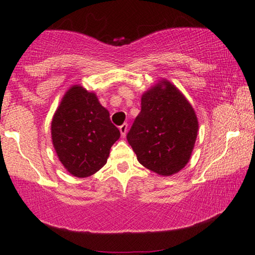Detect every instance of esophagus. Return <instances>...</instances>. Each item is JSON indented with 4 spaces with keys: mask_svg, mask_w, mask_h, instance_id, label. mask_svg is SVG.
<instances>
[{
    "mask_svg": "<svg viewBox=\"0 0 255 255\" xmlns=\"http://www.w3.org/2000/svg\"><path fill=\"white\" fill-rule=\"evenodd\" d=\"M128 128V125L127 123L122 124L121 127H120V131H121V134H122V137H125V135H127Z\"/></svg>",
    "mask_w": 255,
    "mask_h": 255,
    "instance_id": "1",
    "label": "esophagus"
}]
</instances>
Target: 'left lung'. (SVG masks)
<instances>
[{"instance_id": "obj_1", "label": "left lung", "mask_w": 255, "mask_h": 255, "mask_svg": "<svg viewBox=\"0 0 255 255\" xmlns=\"http://www.w3.org/2000/svg\"><path fill=\"white\" fill-rule=\"evenodd\" d=\"M197 131L191 104L175 86L161 80L142 94L141 111L127 139L142 166L170 176L189 161Z\"/></svg>"}]
</instances>
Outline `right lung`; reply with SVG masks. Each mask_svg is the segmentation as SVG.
<instances>
[{
  "mask_svg": "<svg viewBox=\"0 0 255 255\" xmlns=\"http://www.w3.org/2000/svg\"><path fill=\"white\" fill-rule=\"evenodd\" d=\"M51 135L65 168L76 177H87L106 165L121 132L96 94L75 85L66 92L52 118Z\"/></svg>",
  "mask_w": 255,
  "mask_h": 255,
  "instance_id": "obj_1",
  "label": "right lung"
}]
</instances>
